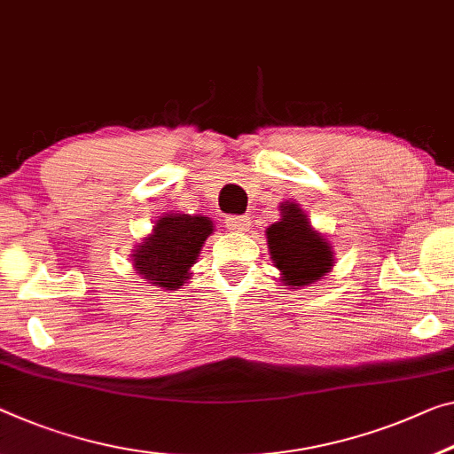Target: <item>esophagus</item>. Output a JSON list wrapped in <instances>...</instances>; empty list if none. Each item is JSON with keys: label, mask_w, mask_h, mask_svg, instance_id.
Returning <instances> with one entry per match:
<instances>
[{"label": "esophagus", "mask_w": 454, "mask_h": 454, "mask_svg": "<svg viewBox=\"0 0 454 454\" xmlns=\"http://www.w3.org/2000/svg\"><path fill=\"white\" fill-rule=\"evenodd\" d=\"M225 223H227V229H231V231H237V233L249 231L251 227L249 217H227Z\"/></svg>", "instance_id": "obj_1"}]
</instances>
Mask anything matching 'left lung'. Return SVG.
<instances>
[{
  "instance_id": "1",
  "label": "left lung",
  "mask_w": 454,
  "mask_h": 454,
  "mask_svg": "<svg viewBox=\"0 0 454 454\" xmlns=\"http://www.w3.org/2000/svg\"><path fill=\"white\" fill-rule=\"evenodd\" d=\"M271 266L280 270V282L288 288H304L334 266L331 241L310 225L309 215L294 200L280 205V221L266 229Z\"/></svg>"
}]
</instances>
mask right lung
<instances>
[{
    "label": "right lung",
    "mask_w": 454,
    "mask_h": 454,
    "mask_svg": "<svg viewBox=\"0 0 454 454\" xmlns=\"http://www.w3.org/2000/svg\"><path fill=\"white\" fill-rule=\"evenodd\" d=\"M213 231V221L203 215L164 213L156 219L152 233L136 246L131 266L156 288L178 290L191 280V270Z\"/></svg>",
    "instance_id": "obj_1"
}]
</instances>
